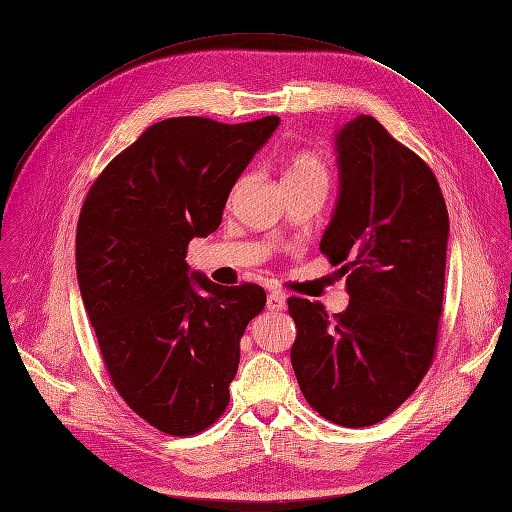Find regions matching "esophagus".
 <instances>
[{
	"mask_svg": "<svg viewBox=\"0 0 512 512\" xmlns=\"http://www.w3.org/2000/svg\"><path fill=\"white\" fill-rule=\"evenodd\" d=\"M284 307H286L284 295H280V293H270L268 295V309L270 311H282Z\"/></svg>",
	"mask_w": 512,
	"mask_h": 512,
	"instance_id": "34e87169",
	"label": "esophagus"
}]
</instances>
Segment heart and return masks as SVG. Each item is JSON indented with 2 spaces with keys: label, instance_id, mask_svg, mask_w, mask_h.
<instances>
[{
  "label": "heart",
  "instance_id": "1",
  "mask_svg": "<svg viewBox=\"0 0 512 512\" xmlns=\"http://www.w3.org/2000/svg\"><path fill=\"white\" fill-rule=\"evenodd\" d=\"M303 182H328V165L316 152H297L284 165L282 184H303Z\"/></svg>",
  "mask_w": 512,
  "mask_h": 512
}]
</instances>
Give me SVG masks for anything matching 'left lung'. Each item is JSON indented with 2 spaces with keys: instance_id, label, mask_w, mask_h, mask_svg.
Instances as JSON below:
<instances>
[{
  "instance_id": "1",
  "label": "left lung",
  "mask_w": 512,
  "mask_h": 512,
  "mask_svg": "<svg viewBox=\"0 0 512 512\" xmlns=\"http://www.w3.org/2000/svg\"><path fill=\"white\" fill-rule=\"evenodd\" d=\"M339 196L320 251L341 265L349 305L288 299L299 387L326 420L368 427L427 374L446 282L450 221L427 163L360 115L335 131Z\"/></svg>"
}]
</instances>
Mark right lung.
I'll use <instances>...</instances> for the list:
<instances>
[{"label": "right lung", "instance_id": "obj_1", "mask_svg": "<svg viewBox=\"0 0 512 512\" xmlns=\"http://www.w3.org/2000/svg\"><path fill=\"white\" fill-rule=\"evenodd\" d=\"M278 125L159 121L106 165L83 203L75 257L85 311L110 381L163 433H201L230 402L240 339L265 291L190 272L186 251L219 228L232 186Z\"/></svg>", "mask_w": 512, "mask_h": 512}]
</instances>
